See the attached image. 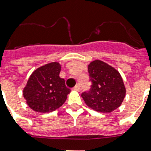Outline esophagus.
Wrapping results in <instances>:
<instances>
[{
    "label": "esophagus",
    "instance_id": "esophagus-1",
    "mask_svg": "<svg viewBox=\"0 0 151 151\" xmlns=\"http://www.w3.org/2000/svg\"><path fill=\"white\" fill-rule=\"evenodd\" d=\"M73 89L76 90V91H78V92H79V91H80V90H81V86L79 85H77L75 86V87L73 88Z\"/></svg>",
    "mask_w": 151,
    "mask_h": 151
}]
</instances>
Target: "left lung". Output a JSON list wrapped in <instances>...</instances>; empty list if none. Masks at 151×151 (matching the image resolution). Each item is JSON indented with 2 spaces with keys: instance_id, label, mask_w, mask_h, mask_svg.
I'll return each instance as SVG.
<instances>
[{
  "instance_id": "left-lung-1",
  "label": "left lung",
  "mask_w": 151,
  "mask_h": 151,
  "mask_svg": "<svg viewBox=\"0 0 151 151\" xmlns=\"http://www.w3.org/2000/svg\"><path fill=\"white\" fill-rule=\"evenodd\" d=\"M88 71L92 85L81 94L86 105L101 113L112 112L119 107L126 92L119 72L100 60L92 62Z\"/></svg>"
}]
</instances>
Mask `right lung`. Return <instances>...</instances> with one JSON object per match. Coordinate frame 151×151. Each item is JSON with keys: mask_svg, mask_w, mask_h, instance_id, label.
<instances>
[{"mask_svg": "<svg viewBox=\"0 0 151 151\" xmlns=\"http://www.w3.org/2000/svg\"><path fill=\"white\" fill-rule=\"evenodd\" d=\"M60 70L59 63L53 62L37 69L30 75L23 89V96L32 110L52 112L65 103L70 89L59 77Z\"/></svg>", "mask_w": 151, "mask_h": 151, "instance_id": "add662e5", "label": "right lung"}]
</instances>
